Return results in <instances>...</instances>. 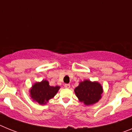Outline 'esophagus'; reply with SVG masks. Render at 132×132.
I'll use <instances>...</instances> for the list:
<instances>
[{
    "mask_svg": "<svg viewBox=\"0 0 132 132\" xmlns=\"http://www.w3.org/2000/svg\"><path fill=\"white\" fill-rule=\"evenodd\" d=\"M64 86H65V88H69L70 87H71V85H70L69 84H65Z\"/></svg>",
    "mask_w": 132,
    "mask_h": 132,
    "instance_id": "esophagus-1",
    "label": "esophagus"
}]
</instances>
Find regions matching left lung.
Listing matches in <instances>:
<instances>
[{
    "mask_svg": "<svg viewBox=\"0 0 132 132\" xmlns=\"http://www.w3.org/2000/svg\"><path fill=\"white\" fill-rule=\"evenodd\" d=\"M103 88L97 81L92 82L89 80H85L79 83L75 88V93L79 101L85 105H93L99 101L102 98Z\"/></svg>",
    "mask_w": 132,
    "mask_h": 132,
    "instance_id": "left-lung-1",
    "label": "left lung"
}]
</instances>
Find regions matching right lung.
Wrapping results in <instances>:
<instances>
[{
    "instance_id": "1",
    "label": "right lung",
    "mask_w": 132,
    "mask_h": 132,
    "mask_svg": "<svg viewBox=\"0 0 132 132\" xmlns=\"http://www.w3.org/2000/svg\"><path fill=\"white\" fill-rule=\"evenodd\" d=\"M60 88L59 86L52 87L47 80L36 82L30 89V96L34 102L41 105L47 104L49 100L53 98Z\"/></svg>"
}]
</instances>
